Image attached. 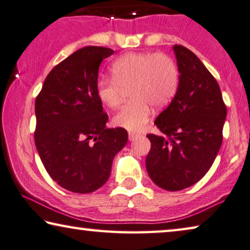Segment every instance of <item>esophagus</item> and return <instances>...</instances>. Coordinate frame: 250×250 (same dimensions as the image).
Segmentation results:
<instances>
[{
    "instance_id": "obj_1",
    "label": "esophagus",
    "mask_w": 250,
    "mask_h": 250,
    "mask_svg": "<svg viewBox=\"0 0 250 250\" xmlns=\"http://www.w3.org/2000/svg\"><path fill=\"white\" fill-rule=\"evenodd\" d=\"M139 136H140L139 133H132V132L128 133V139H129V141H134V140L136 139V137H139Z\"/></svg>"
}]
</instances>
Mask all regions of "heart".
Masks as SVG:
<instances>
[{"instance_id": "obj_1", "label": "heart", "mask_w": 250, "mask_h": 250, "mask_svg": "<svg viewBox=\"0 0 250 250\" xmlns=\"http://www.w3.org/2000/svg\"><path fill=\"white\" fill-rule=\"evenodd\" d=\"M113 79L97 82V96L108 108H116L124 90L132 101L113 117L116 127L139 132L150 121L151 105L161 109L173 99L179 85V71L171 57L162 53H129L111 64Z\"/></svg>"}]
</instances>
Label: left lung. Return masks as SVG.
Listing matches in <instances>:
<instances>
[{"label": "left lung", "mask_w": 250, "mask_h": 250, "mask_svg": "<svg viewBox=\"0 0 250 250\" xmlns=\"http://www.w3.org/2000/svg\"><path fill=\"white\" fill-rule=\"evenodd\" d=\"M179 85L154 124L162 135L149 134L147 173L166 190H182L203 178L222 143L227 107L218 82L186 47L173 46Z\"/></svg>", "instance_id": "left-lung-1"}]
</instances>
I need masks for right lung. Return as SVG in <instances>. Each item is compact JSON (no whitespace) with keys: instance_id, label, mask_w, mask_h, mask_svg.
I'll use <instances>...</instances> for the list:
<instances>
[{"instance_id":"1","label":"right lung","mask_w":250,"mask_h":250,"mask_svg":"<svg viewBox=\"0 0 250 250\" xmlns=\"http://www.w3.org/2000/svg\"><path fill=\"white\" fill-rule=\"evenodd\" d=\"M113 54L97 46L77 50L49 72L36 98L38 154L54 182L73 193L103 186L128 140L126 129L106 127L108 115L97 96L99 66Z\"/></svg>"}]
</instances>
